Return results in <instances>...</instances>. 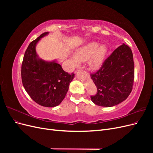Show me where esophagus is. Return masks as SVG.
Here are the masks:
<instances>
[{
	"label": "esophagus",
	"instance_id": "esophagus-1",
	"mask_svg": "<svg viewBox=\"0 0 153 153\" xmlns=\"http://www.w3.org/2000/svg\"><path fill=\"white\" fill-rule=\"evenodd\" d=\"M84 72H85V73H87V72H86V71H84Z\"/></svg>",
	"mask_w": 153,
	"mask_h": 153
}]
</instances>
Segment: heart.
Listing matches in <instances>:
<instances>
[{"instance_id":"obj_1","label":"heart","mask_w":153,"mask_h":153,"mask_svg":"<svg viewBox=\"0 0 153 153\" xmlns=\"http://www.w3.org/2000/svg\"><path fill=\"white\" fill-rule=\"evenodd\" d=\"M106 52L107 48L105 46L100 47V44L96 42L89 43L76 51L72 61L77 66L79 62H85L88 60L89 66L92 69H97L103 63Z\"/></svg>"}]
</instances>
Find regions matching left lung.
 Returning a JSON list of instances; mask_svg holds the SVG:
<instances>
[{"label": "left lung", "mask_w": 153, "mask_h": 153, "mask_svg": "<svg viewBox=\"0 0 153 153\" xmlns=\"http://www.w3.org/2000/svg\"><path fill=\"white\" fill-rule=\"evenodd\" d=\"M134 72L132 51L123 44L105 59L100 69L91 74L98 91L91 96L92 102L106 107L123 102L132 91Z\"/></svg>", "instance_id": "1"}]
</instances>
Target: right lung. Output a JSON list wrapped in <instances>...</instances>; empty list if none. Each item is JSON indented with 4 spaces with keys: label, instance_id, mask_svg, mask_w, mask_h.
Returning <instances> with one entry per match:
<instances>
[{
    "label": "right lung",
    "instance_id": "add662e5",
    "mask_svg": "<svg viewBox=\"0 0 153 153\" xmlns=\"http://www.w3.org/2000/svg\"><path fill=\"white\" fill-rule=\"evenodd\" d=\"M48 32H44L27 47L22 64V81L25 91L38 104L46 107L59 105L65 98L75 74L64 71L55 61L38 57L36 45Z\"/></svg>",
    "mask_w": 153,
    "mask_h": 153
}]
</instances>
